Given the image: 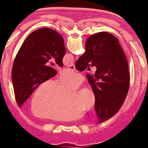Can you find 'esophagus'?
I'll use <instances>...</instances> for the list:
<instances>
[{"mask_svg":"<svg viewBox=\"0 0 148 148\" xmlns=\"http://www.w3.org/2000/svg\"><path fill=\"white\" fill-rule=\"evenodd\" d=\"M67 68H68L70 70H72V71L75 70V65H73V64L68 66H67Z\"/></svg>","mask_w":148,"mask_h":148,"instance_id":"esophagus-1","label":"esophagus"}]
</instances>
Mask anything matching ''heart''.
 Here are the masks:
<instances>
[{
  "label": "heart",
  "mask_w": 148,
  "mask_h": 148,
  "mask_svg": "<svg viewBox=\"0 0 148 148\" xmlns=\"http://www.w3.org/2000/svg\"><path fill=\"white\" fill-rule=\"evenodd\" d=\"M83 77L72 71H64L56 83L47 80L34 91L31 101V110L36 117L59 122L74 120L82 116V112L90 110L95 103L93 92L84 88L73 100H70V90L78 88Z\"/></svg>",
  "instance_id": "1"
}]
</instances>
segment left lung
Segmentation results:
<instances>
[{
	"instance_id": "1",
	"label": "left lung",
	"mask_w": 148,
	"mask_h": 148,
	"mask_svg": "<svg viewBox=\"0 0 148 148\" xmlns=\"http://www.w3.org/2000/svg\"><path fill=\"white\" fill-rule=\"evenodd\" d=\"M64 39L56 31L43 28L31 33L22 44L13 62L12 81L19 107L40 84L56 75L46 64L51 58L63 66L65 54Z\"/></svg>"
}]
</instances>
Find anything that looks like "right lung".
Instances as JSON below:
<instances>
[{
	"label": "right lung",
	"mask_w": 148,
	"mask_h": 148,
	"mask_svg": "<svg viewBox=\"0 0 148 148\" xmlns=\"http://www.w3.org/2000/svg\"><path fill=\"white\" fill-rule=\"evenodd\" d=\"M85 49L75 68L82 71L89 64L96 66L95 73L86 77L95 96V109L101 123L117 112L127 96L130 78L128 62L119 39L109 33L92 35L86 40Z\"/></svg>",
	"instance_id": "obj_1"
}]
</instances>
